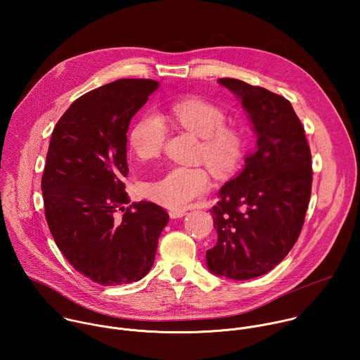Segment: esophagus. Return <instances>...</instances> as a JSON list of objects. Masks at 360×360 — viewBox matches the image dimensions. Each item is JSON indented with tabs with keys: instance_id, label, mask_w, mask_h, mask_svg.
I'll return each instance as SVG.
<instances>
[{
	"instance_id": "obj_1",
	"label": "esophagus",
	"mask_w": 360,
	"mask_h": 360,
	"mask_svg": "<svg viewBox=\"0 0 360 360\" xmlns=\"http://www.w3.org/2000/svg\"><path fill=\"white\" fill-rule=\"evenodd\" d=\"M186 215V211H169V217L176 219V218H182Z\"/></svg>"
}]
</instances>
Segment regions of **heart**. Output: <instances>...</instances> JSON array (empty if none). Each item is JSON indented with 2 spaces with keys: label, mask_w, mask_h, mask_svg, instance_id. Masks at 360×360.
I'll use <instances>...</instances> for the list:
<instances>
[{
  "label": "heart",
  "mask_w": 360,
  "mask_h": 360,
  "mask_svg": "<svg viewBox=\"0 0 360 360\" xmlns=\"http://www.w3.org/2000/svg\"><path fill=\"white\" fill-rule=\"evenodd\" d=\"M169 118L184 129L202 138L200 158L215 172L231 174L242 162L246 152L245 134L233 127L225 125L226 111L199 96L175 101L169 107ZM167 136L164 121L148 112L142 115L129 132V148L141 161H150L161 155ZM211 188L210 172L196 167H175L160 179L146 182L143 193L165 208L181 211L207 193Z\"/></svg>",
  "instance_id": "obj_1"
}]
</instances>
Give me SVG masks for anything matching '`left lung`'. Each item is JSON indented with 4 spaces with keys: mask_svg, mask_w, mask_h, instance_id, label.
I'll list each match as a JSON object with an SVG mask.
<instances>
[{
    "mask_svg": "<svg viewBox=\"0 0 360 360\" xmlns=\"http://www.w3.org/2000/svg\"><path fill=\"white\" fill-rule=\"evenodd\" d=\"M219 84L240 99L258 148L211 210L218 242L207 264L218 276L245 281L272 271L296 243L311 199L312 155L286 98L235 78Z\"/></svg>",
    "mask_w": 360,
    "mask_h": 360,
    "instance_id": "left-lung-1",
    "label": "left lung"
}]
</instances>
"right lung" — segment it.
I'll use <instances>...</instances> for the list:
<instances>
[{
    "label": "right lung",
    "instance_id": "add662e5",
    "mask_svg": "<svg viewBox=\"0 0 360 360\" xmlns=\"http://www.w3.org/2000/svg\"><path fill=\"white\" fill-rule=\"evenodd\" d=\"M160 84L118 79L74 101L51 136L41 181L45 218L65 259L95 283L142 279L169 221L160 205H129L127 132Z\"/></svg>",
    "mask_w": 360,
    "mask_h": 360
}]
</instances>
